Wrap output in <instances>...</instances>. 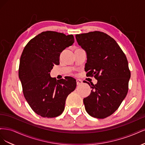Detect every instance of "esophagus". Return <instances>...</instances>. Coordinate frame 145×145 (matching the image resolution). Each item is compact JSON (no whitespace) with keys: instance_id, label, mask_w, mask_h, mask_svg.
Returning <instances> with one entry per match:
<instances>
[{"instance_id":"esophagus-1","label":"esophagus","mask_w":145,"mask_h":145,"mask_svg":"<svg viewBox=\"0 0 145 145\" xmlns=\"http://www.w3.org/2000/svg\"><path fill=\"white\" fill-rule=\"evenodd\" d=\"M76 82H77V85H82V83H83V82H82L81 80H80V79H77Z\"/></svg>"}]
</instances>
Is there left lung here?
<instances>
[{
    "instance_id": "left-lung-1",
    "label": "left lung",
    "mask_w": 145,
    "mask_h": 145,
    "mask_svg": "<svg viewBox=\"0 0 145 145\" xmlns=\"http://www.w3.org/2000/svg\"><path fill=\"white\" fill-rule=\"evenodd\" d=\"M76 39L86 52V75L97 80L95 85L88 82L92 90L83 99L85 109L92 117L105 118L117 110L128 93V60L114 39L103 32L76 34Z\"/></svg>"
}]
</instances>
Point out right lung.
<instances>
[{
  "instance_id": "obj_1",
  "label": "right lung",
  "mask_w": 145,
  "mask_h": 145,
  "mask_svg": "<svg viewBox=\"0 0 145 145\" xmlns=\"http://www.w3.org/2000/svg\"><path fill=\"white\" fill-rule=\"evenodd\" d=\"M74 42L73 35L47 31L32 39L22 53L19 77L24 97L33 110L43 117L60 116L68 95L76 89L74 78L57 80L50 73L54 65L59 64L61 52Z\"/></svg>"
}]
</instances>
